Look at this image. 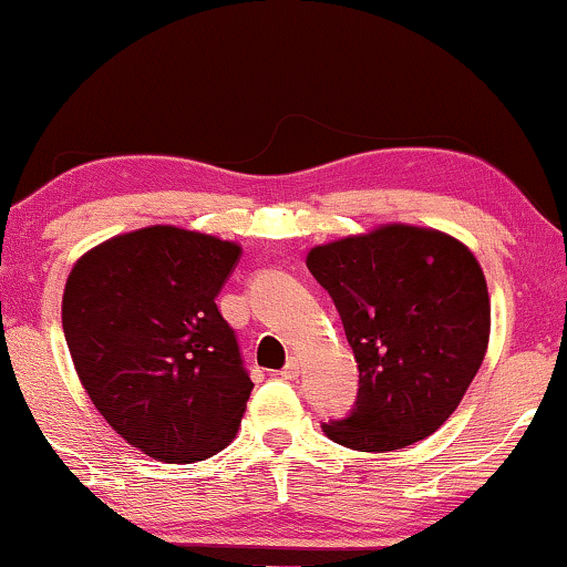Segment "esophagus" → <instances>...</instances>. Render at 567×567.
Wrapping results in <instances>:
<instances>
[{
	"label": "esophagus",
	"instance_id": "esophagus-1",
	"mask_svg": "<svg viewBox=\"0 0 567 567\" xmlns=\"http://www.w3.org/2000/svg\"><path fill=\"white\" fill-rule=\"evenodd\" d=\"M299 372H301V362H299V359H297V357H291V359H289V362H286V367H284V370H281V372H278V374H281V378H284V380H297V378H299Z\"/></svg>",
	"mask_w": 567,
	"mask_h": 567
}]
</instances>
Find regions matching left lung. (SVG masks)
Segmentation results:
<instances>
[{
	"mask_svg": "<svg viewBox=\"0 0 567 567\" xmlns=\"http://www.w3.org/2000/svg\"><path fill=\"white\" fill-rule=\"evenodd\" d=\"M359 367L349 416L322 424L364 453L430 437L458 409L489 341V293L472 249L435 229L388 224L312 247Z\"/></svg>",
	"mask_w": 567,
	"mask_h": 567,
	"instance_id": "left-lung-1",
	"label": "left lung"
}]
</instances>
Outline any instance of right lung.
<instances>
[{
    "label": "right lung",
    "instance_id": "1",
    "mask_svg": "<svg viewBox=\"0 0 567 567\" xmlns=\"http://www.w3.org/2000/svg\"><path fill=\"white\" fill-rule=\"evenodd\" d=\"M241 249L148 226L72 268L62 328L78 378L109 427L166 463L205 461L237 435L252 380L216 297Z\"/></svg>",
    "mask_w": 567,
    "mask_h": 567
}]
</instances>
